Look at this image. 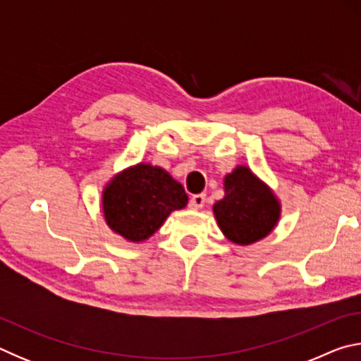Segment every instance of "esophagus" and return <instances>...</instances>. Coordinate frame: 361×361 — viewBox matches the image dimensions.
Instances as JSON below:
<instances>
[{
  "mask_svg": "<svg viewBox=\"0 0 361 361\" xmlns=\"http://www.w3.org/2000/svg\"><path fill=\"white\" fill-rule=\"evenodd\" d=\"M205 204V195L204 194H195L191 197V200H189V207H191L192 210H199L202 209Z\"/></svg>",
  "mask_w": 361,
  "mask_h": 361,
  "instance_id": "34e87169",
  "label": "esophagus"
}]
</instances>
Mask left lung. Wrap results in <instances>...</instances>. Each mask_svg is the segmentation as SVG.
<instances>
[{
  "label": "left lung",
  "mask_w": 361,
  "mask_h": 361,
  "mask_svg": "<svg viewBox=\"0 0 361 361\" xmlns=\"http://www.w3.org/2000/svg\"><path fill=\"white\" fill-rule=\"evenodd\" d=\"M223 185L224 197L213 205L223 235L240 247L266 239L282 215L274 189L247 166H237L224 176Z\"/></svg>",
  "instance_id": "obj_1"
}]
</instances>
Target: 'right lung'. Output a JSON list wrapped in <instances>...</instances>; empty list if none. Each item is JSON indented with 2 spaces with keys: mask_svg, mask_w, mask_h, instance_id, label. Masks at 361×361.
<instances>
[{
  "mask_svg": "<svg viewBox=\"0 0 361 361\" xmlns=\"http://www.w3.org/2000/svg\"><path fill=\"white\" fill-rule=\"evenodd\" d=\"M188 205L181 183L159 166L140 162L109 178L102 191V209L108 228L122 239L142 243L169 215Z\"/></svg>",
  "mask_w": 361,
  "mask_h": 361,
  "instance_id": "add662e5",
  "label": "right lung"
}]
</instances>
